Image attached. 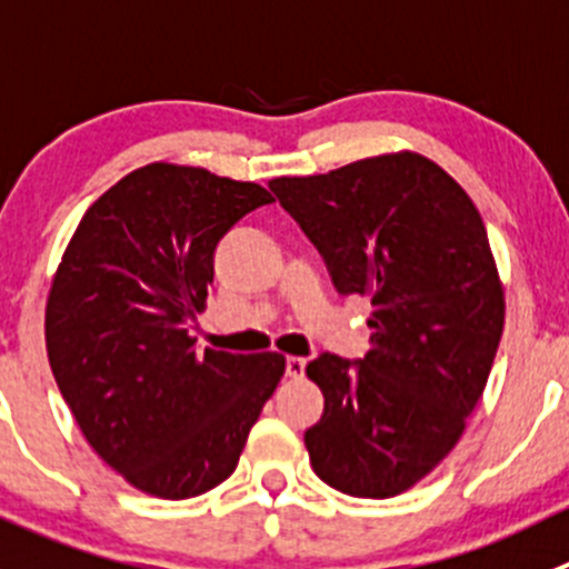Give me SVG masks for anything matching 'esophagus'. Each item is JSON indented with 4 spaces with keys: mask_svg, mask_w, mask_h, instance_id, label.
<instances>
[{
    "mask_svg": "<svg viewBox=\"0 0 569 569\" xmlns=\"http://www.w3.org/2000/svg\"><path fill=\"white\" fill-rule=\"evenodd\" d=\"M302 372H306V358L300 356L286 358V375H289V378H302Z\"/></svg>",
    "mask_w": 569,
    "mask_h": 569,
    "instance_id": "obj_1",
    "label": "esophagus"
}]
</instances>
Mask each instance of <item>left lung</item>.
<instances>
[{
    "label": "left lung",
    "mask_w": 569,
    "mask_h": 569,
    "mask_svg": "<svg viewBox=\"0 0 569 569\" xmlns=\"http://www.w3.org/2000/svg\"><path fill=\"white\" fill-rule=\"evenodd\" d=\"M269 189L313 241L339 295L372 300L361 361L306 367L325 411L311 467L352 498H395L465 433L503 336V283L470 194L417 152L363 158Z\"/></svg>",
    "instance_id": "obj_1"
}]
</instances>
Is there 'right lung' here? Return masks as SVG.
Returning <instances> with one entry per match:
<instances>
[{
    "instance_id": "add662e5",
    "label": "right lung",
    "mask_w": 569,
    "mask_h": 569,
    "mask_svg": "<svg viewBox=\"0 0 569 569\" xmlns=\"http://www.w3.org/2000/svg\"><path fill=\"white\" fill-rule=\"evenodd\" d=\"M272 194L200 167L150 163L86 211L47 297V356L99 459L163 500L219 487L286 358L197 350L222 236Z\"/></svg>"
}]
</instances>
